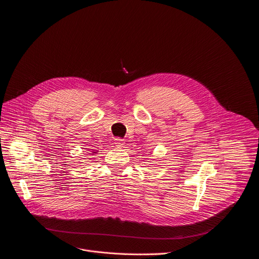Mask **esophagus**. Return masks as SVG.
<instances>
[{
	"instance_id": "1",
	"label": "esophagus",
	"mask_w": 259,
	"mask_h": 259,
	"mask_svg": "<svg viewBox=\"0 0 259 259\" xmlns=\"http://www.w3.org/2000/svg\"><path fill=\"white\" fill-rule=\"evenodd\" d=\"M114 144H115V146L118 147V148H122V147L125 146V142L122 141L121 139H115V140H114Z\"/></svg>"
}]
</instances>
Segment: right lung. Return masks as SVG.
<instances>
[{
  "label": "right lung",
  "instance_id": "add662e5",
  "mask_svg": "<svg viewBox=\"0 0 259 259\" xmlns=\"http://www.w3.org/2000/svg\"><path fill=\"white\" fill-rule=\"evenodd\" d=\"M93 153H95V152H93Z\"/></svg>",
  "mask_w": 259,
  "mask_h": 259
}]
</instances>
